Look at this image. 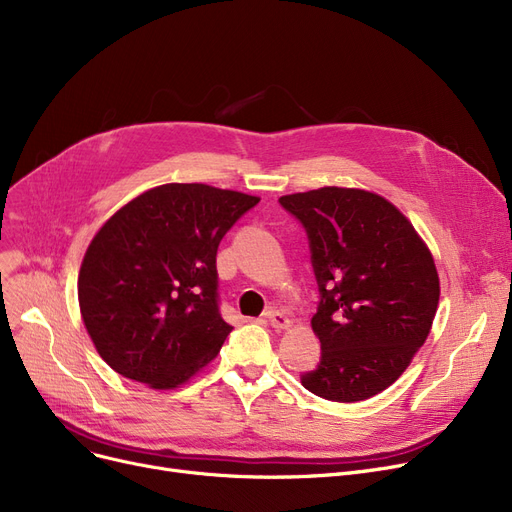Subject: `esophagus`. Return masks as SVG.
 I'll return each mask as SVG.
<instances>
[{
  "mask_svg": "<svg viewBox=\"0 0 512 512\" xmlns=\"http://www.w3.org/2000/svg\"><path fill=\"white\" fill-rule=\"evenodd\" d=\"M264 319L269 321V325L273 329H289L291 327V319L281 310H269V312L264 314Z\"/></svg>",
  "mask_w": 512,
  "mask_h": 512,
  "instance_id": "obj_1",
  "label": "esophagus"
}]
</instances>
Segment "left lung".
<instances>
[{
  "label": "left lung",
  "mask_w": 512,
  "mask_h": 512,
  "mask_svg": "<svg viewBox=\"0 0 512 512\" xmlns=\"http://www.w3.org/2000/svg\"><path fill=\"white\" fill-rule=\"evenodd\" d=\"M304 225L321 304V364L308 392L360 402L392 385L431 331L440 302L431 250L408 218L367 189L321 187L279 198Z\"/></svg>",
  "instance_id": "left-lung-1"
}]
</instances>
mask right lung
<instances>
[{
  "instance_id": "1",
  "label": "right lung",
  "mask_w": 512,
  "mask_h": 512,
  "mask_svg": "<svg viewBox=\"0 0 512 512\" xmlns=\"http://www.w3.org/2000/svg\"><path fill=\"white\" fill-rule=\"evenodd\" d=\"M258 202L204 183H166L139 193L93 235L79 306L116 373L175 389L221 352L233 327L218 312L216 250Z\"/></svg>"
}]
</instances>
